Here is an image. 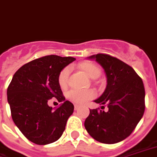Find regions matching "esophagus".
Masks as SVG:
<instances>
[{
  "label": "esophagus",
  "instance_id": "esophagus-1",
  "mask_svg": "<svg viewBox=\"0 0 157 157\" xmlns=\"http://www.w3.org/2000/svg\"><path fill=\"white\" fill-rule=\"evenodd\" d=\"M78 108H79V105H74V109H75V110L78 109Z\"/></svg>",
  "mask_w": 157,
  "mask_h": 157
}]
</instances>
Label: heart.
Wrapping results in <instances>:
<instances>
[{
  "label": "heart",
  "mask_w": 157,
  "mask_h": 157,
  "mask_svg": "<svg viewBox=\"0 0 157 157\" xmlns=\"http://www.w3.org/2000/svg\"><path fill=\"white\" fill-rule=\"evenodd\" d=\"M80 68L83 70L84 74L90 78H98L100 74V70L97 66L93 63H82L79 65ZM69 67H65L61 71L58 75V84L62 89H65L67 85V80L69 76ZM95 96V92L93 90H71L67 94V99L71 102L77 104V105H83L90 99H93Z\"/></svg>",
  "instance_id": "heart-1"
}]
</instances>
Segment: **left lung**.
Returning <instances> with one entry per match:
<instances>
[{"label": "left lung", "instance_id": "left-lung-1", "mask_svg": "<svg viewBox=\"0 0 157 157\" xmlns=\"http://www.w3.org/2000/svg\"><path fill=\"white\" fill-rule=\"evenodd\" d=\"M89 59L104 68L107 84L101 96L94 100L108 110L90 109L84 121L88 133L99 142L115 144L130 136L145 111L143 81L132 67L107 54L92 55ZM101 109H103L101 107Z\"/></svg>", "mask_w": 157, "mask_h": 157}]
</instances>
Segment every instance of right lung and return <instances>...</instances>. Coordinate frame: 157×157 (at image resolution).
<instances>
[{"label":"right lung","mask_w":157,"mask_h":157,"mask_svg":"<svg viewBox=\"0 0 157 157\" xmlns=\"http://www.w3.org/2000/svg\"><path fill=\"white\" fill-rule=\"evenodd\" d=\"M75 59L49 55L33 60L15 73L8 86L12 120L25 137L36 145L58 140L74 112V105L63 95L58 75ZM52 98L62 103L54 111L47 105Z\"/></svg>","instance_id":"1"}]
</instances>
